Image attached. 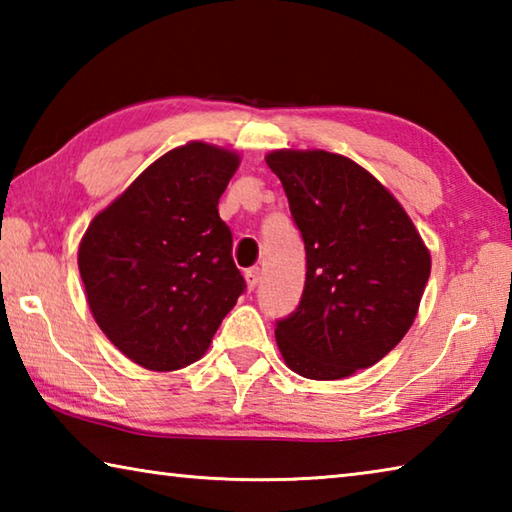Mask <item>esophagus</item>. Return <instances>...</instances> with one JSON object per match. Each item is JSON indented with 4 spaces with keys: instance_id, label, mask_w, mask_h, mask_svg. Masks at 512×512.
Instances as JSON below:
<instances>
[{
    "instance_id": "1",
    "label": "esophagus",
    "mask_w": 512,
    "mask_h": 512,
    "mask_svg": "<svg viewBox=\"0 0 512 512\" xmlns=\"http://www.w3.org/2000/svg\"><path fill=\"white\" fill-rule=\"evenodd\" d=\"M246 284H248V289H255L257 284H259V280H262V275H259V268L257 266H253V268H246Z\"/></svg>"
}]
</instances>
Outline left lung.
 I'll return each instance as SVG.
<instances>
[{
  "instance_id": "1",
  "label": "left lung",
  "mask_w": 512,
  "mask_h": 512,
  "mask_svg": "<svg viewBox=\"0 0 512 512\" xmlns=\"http://www.w3.org/2000/svg\"><path fill=\"white\" fill-rule=\"evenodd\" d=\"M307 253L300 305L275 323L284 363L307 379L375 366L418 314L431 255L395 196L357 162L327 151H273Z\"/></svg>"
}]
</instances>
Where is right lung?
Returning a JSON list of instances; mask_svg holds the SVG:
<instances>
[{
    "instance_id": "add662e5",
    "label": "right lung",
    "mask_w": 512,
    "mask_h": 512,
    "mask_svg": "<svg viewBox=\"0 0 512 512\" xmlns=\"http://www.w3.org/2000/svg\"><path fill=\"white\" fill-rule=\"evenodd\" d=\"M235 151L189 142L155 160L94 216L79 271L101 332L137 366L169 372L198 361L244 293L219 198Z\"/></svg>"
}]
</instances>
